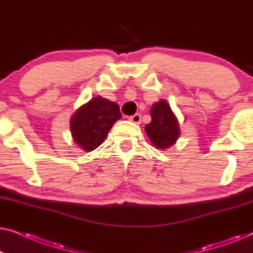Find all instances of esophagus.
I'll return each instance as SVG.
<instances>
[{
    "instance_id": "34e87169",
    "label": "esophagus",
    "mask_w": 253,
    "mask_h": 253,
    "mask_svg": "<svg viewBox=\"0 0 253 253\" xmlns=\"http://www.w3.org/2000/svg\"><path fill=\"white\" fill-rule=\"evenodd\" d=\"M130 121H131V122H133L134 124H139L141 122L140 114H134V115L130 117Z\"/></svg>"
}]
</instances>
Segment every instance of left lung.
I'll return each instance as SVG.
<instances>
[{
    "instance_id": "left-lung-1",
    "label": "left lung",
    "mask_w": 253,
    "mask_h": 253,
    "mask_svg": "<svg viewBox=\"0 0 253 253\" xmlns=\"http://www.w3.org/2000/svg\"><path fill=\"white\" fill-rule=\"evenodd\" d=\"M151 116L152 121L145 126V131L152 144L162 151L176 144L181 129L177 117L169 103L164 99L154 103L151 108Z\"/></svg>"
}]
</instances>
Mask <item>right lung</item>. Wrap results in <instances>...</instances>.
Masks as SVG:
<instances>
[{
	"mask_svg": "<svg viewBox=\"0 0 253 253\" xmlns=\"http://www.w3.org/2000/svg\"><path fill=\"white\" fill-rule=\"evenodd\" d=\"M122 115L117 103L96 96L76 110L70 119L72 139L78 147L91 152L106 139L114 123Z\"/></svg>",
	"mask_w": 253,
	"mask_h": 253,
	"instance_id": "1",
	"label": "right lung"
}]
</instances>
